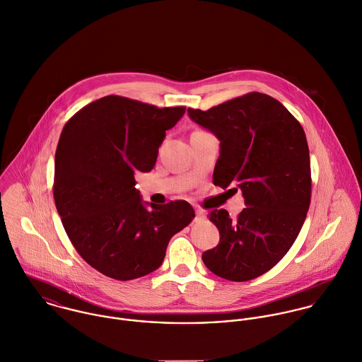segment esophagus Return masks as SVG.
Wrapping results in <instances>:
<instances>
[{"label":"esophagus","instance_id":"34e87169","mask_svg":"<svg viewBox=\"0 0 362 362\" xmlns=\"http://www.w3.org/2000/svg\"><path fill=\"white\" fill-rule=\"evenodd\" d=\"M203 219H206V214H204V211H202V210H197V211H196V217H194V221L197 222V221H203Z\"/></svg>","mask_w":362,"mask_h":362}]
</instances>
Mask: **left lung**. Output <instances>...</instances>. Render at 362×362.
<instances>
[{"instance_id":"1","label":"left lung","mask_w":362,"mask_h":362,"mask_svg":"<svg viewBox=\"0 0 362 362\" xmlns=\"http://www.w3.org/2000/svg\"><path fill=\"white\" fill-rule=\"evenodd\" d=\"M189 117L219 141L213 182L238 186L245 199L236 219L214 210L219 243L203 253L207 269L249 281L273 269L295 242L310 203V159L303 129L277 99L252 92Z\"/></svg>"}]
</instances>
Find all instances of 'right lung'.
Returning <instances> with one entry per match:
<instances>
[{
    "mask_svg": "<svg viewBox=\"0 0 362 362\" xmlns=\"http://www.w3.org/2000/svg\"><path fill=\"white\" fill-rule=\"evenodd\" d=\"M186 107H163L109 95L64 126L54 156V202L81 257L127 281L155 272L170 238L187 226V202H143L134 175L155 166L166 130Z\"/></svg>",
    "mask_w": 362,
    "mask_h": 362,
    "instance_id": "add662e5",
    "label": "right lung"
}]
</instances>
